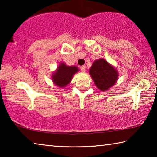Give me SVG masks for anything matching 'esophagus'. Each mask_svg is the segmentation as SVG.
<instances>
[{
	"mask_svg": "<svg viewBox=\"0 0 157 157\" xmlns=\"http://www.w3.org/2000/svg\"><path fill=\"white\" fill-rule=\"evenodd\" d=\"M80 69L82 72H85L86 71V66H80Z\"/></svg>",
	"mask_w": 157,
	"mask_h": 157,
	"instance_id": "esophagus-1",
	"label": "esophagus"
}]
</instances>
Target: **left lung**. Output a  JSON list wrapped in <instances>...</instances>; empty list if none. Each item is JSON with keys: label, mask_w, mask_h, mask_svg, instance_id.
<instances>
[{"label": "left lung", "mask_w": 157, "mask_h": 157, "mask_svg": "<svg viewBox=\"0 0 157 157\" xmlns=\"http://www.w3.org/2000/svg\"><path fill=\"white\" fill-rule=\"evenodd\" d=\"M89 75L101 91H108L116 84L118 79L116 68L102 58L94 61L89 69Z\"/></svg>", "instance_id": "left-lung-1"}]
</instances>
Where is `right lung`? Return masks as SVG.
<instances>
[{"instance_id": "right-lung-1", "label": "right lung", "mask_w": 157, "mask_h": 157, "mask_svg": "<svg viewBox=\"0 0 157 157\" xmlns=\"http://www.w3.org/2000/svg\"><path fill=\"white\" fill-rule=\"evenodd\" d=\"M79 71L76 66H67L64 62H61L52 74L51 79L55 86L64 88L72 80L74 74Z\"/></svg>"}]
</instances>
